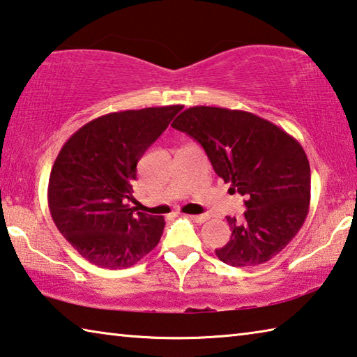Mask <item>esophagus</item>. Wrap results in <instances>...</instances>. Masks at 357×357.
Returning a JSON list of instances; mask_svg holds the SVG:
<instances>
[{"label": "esophagus", "instance_id": "esophagus-1", "mask_svg": "<svg viewBox=\"0 0 357 357\" xmlns=\"http://www.w3.org/2000/svg\"><path fill=\"white\" fill-rule=\"evenodd\" d=\"M189 219L193 220L195 223H204V222L209 219V217L206 214H200V215L195 214V215H189Z\"/></svg>", "mask_w": 357, "mask_h": 357}]
</instances>
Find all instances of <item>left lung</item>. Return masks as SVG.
Returning <instances> with one entry per match:
<instances>
[{"instance_id": "1", "label": "left lung", "mask_w": 357, "mask_h": 357, "mask_svg": "<svg viewBox=\"0 0 357 357\" xmlns=\"http://www.w3.org/2000/svg\"><path fill=\"white\" fill-rule=\"evenodd\" d=\"M172 126L200 143L217 176L245 197L243 217H227L231 238L215 250L220 261L250 268L279 255L310 206V165L299 142L268 119L220 107L187 108Z\"/></svg>"}]
</instances>
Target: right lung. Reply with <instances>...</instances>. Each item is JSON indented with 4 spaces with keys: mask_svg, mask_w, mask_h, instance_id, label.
<instances>
[{
    "mask_svg": "<svg viewBox=\"0 0 357 357\" xmlns=\"http://www.w3.org/2000/svg\"><path fill=\"white\" fill-rule=\"evenodd\" d=\"M183 105L99 116L59 151L48 179V208L59 233L99 268L124 269L159 244L164 217L135 213L137 164Z\"/></svg>",
    "mask_w": 357,
    "mask_h": 357,
    "instance_id": "right-lung-1",
    "label": "right lung"
}]
</instances>
